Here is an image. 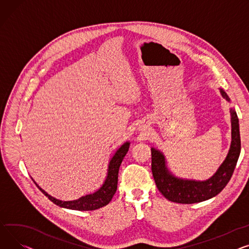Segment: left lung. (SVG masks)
<instances>
[{
    "instance_id": "obj_1",
    "label": "left lung",
    "mask_w": 249,
    "mask_h": 249,
    "mask_svg": "<svg viewBox=\"0 0 249 249\" xmlns=\"http://www.w3.org/2000/svg\"><path fill=\"white\" fill-rule=\"evenodd\" d=\"M223 98L229 101L226 93L221 90ZM231 126H232V141L230 150L221 166L210 179L206 181H191L174 177L165 166V159L162 153L151 149V170L158 190L165 198L172 202L182 204H192L202 202L216 196L222 191L232 176L240 154L241 141L239 133V124L236 112L230 110Z\"/></svg>"
}]
</instances>
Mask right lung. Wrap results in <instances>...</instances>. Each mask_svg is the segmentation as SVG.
I'll return each instance as SVG.
<instances>
[{
  "label": "right lung",
  "instance_id": "right-lung-1",
  "mask_svg": "<svg viewBox=\"0 0 249 249\" xmlns=\"http://www.w3.org/2000/svg\"><path fill=\"white\" fill-rule=\"evenodd\" d=\"M129 149V143L126 142L124 145L119 148V150L115 153L113 158L110 161L109 169H108V175L105 180V183L103 186L96 191L93 194H89L86 196H83L77 200L74 201H61L56 199V198L50 196L47 192H45L42 188H40L37 184V187L45 194L50 200L53 203L60 207L68 208V209H74V210H81V211H88V210H95L100 207H103L107 205L111 199L113 195L115 194L116 190H117V184H118V172L119 167L122 163L123 158L125 157L126 153L128 152Z\"/></svg>",
  "mask_w": 249,
  "mask_h": 249
}]
</instances>
